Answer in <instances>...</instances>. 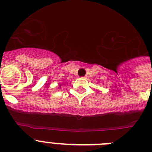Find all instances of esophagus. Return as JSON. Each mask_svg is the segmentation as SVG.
<instances>
[{
	"label": "esophagus",
	"mask_w": 152,
	"mask_h": 152,
	"mask_svg": "<svg viewBox=\"0 0 152 152\" xmlns=\"http://www.w3.org/2000/svg\"><path fill=\"white\" fill-rule=\"evenodd\" d=\"M84 77V78H88V75H85Z\"/></svg>",
	"instance_id": "obj_1"
}]
</instances>
